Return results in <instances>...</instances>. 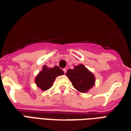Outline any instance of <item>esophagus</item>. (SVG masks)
<instances>
[{"label":"esophagus","mask_w":131,"mask_h":131,"mask_svg":"<svg viewBox=\"0 0 131 131\" xmlns=\"http://www.w3.org/2000/svg\"><path fill=\"white\" fill-rule=\"evenodd\" d=\"M63 71H64V73H66V72H67V69L66 68L63 69Z\"/></svg>","instance_id":"esophagus-1"}]
</instances>
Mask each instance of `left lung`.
Listing matches in <instances>:
<instances>
[{"instance_id":"1","label":"left lung","mask_w":131,"mask_h":131,"mask_svg":"<svg viewBox=\"0 0 131 131\" xmlns=\"http://www.w3.org/2000/svg\"><path fill=\"white\" fill-rule=\"evenodd\" d=\"M73 86L79 92L86 93L94 86L95 77L83 64L75 66L73 69H69L66 73Z\"/></svg>"}]
</instances>
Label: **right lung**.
Instances as JSON below:
<instances>
[{"label":"right lung","mask_w":131,"mask_h":131,"mask_svg":"<svg viewBox=\"0 0 131 131\" xmlns=\"http://www.w3.org/2000/svg\"><path fill=\"white\" fill-rule=\"evenodd\" d=\"M64 74V72L57 66L53 68H48L45 65L42 67V70L35 77V84L41 90L46 91L52 86L57 77Z\"/></svg>","instance_id":"1"}]
</instances>
